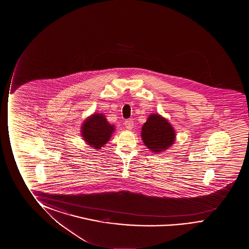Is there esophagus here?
<instances>
[{
    "label": "esophagus",
    "mask_w": 249,
    "mask_h": 249,
    "mask_svg": "<svg viewBox=\"0 0 249 249\" xmlns=\"http://www.w3.org/2000/svg\"><path fill=\"white\" fill-rule=\"evenodd\" d=\"M124 125L126 127L127 130H132L133 128V120L132 119H127L126 121L124 122Z\"/></svg>",
    "instance_id": "1"
}]
</instances>
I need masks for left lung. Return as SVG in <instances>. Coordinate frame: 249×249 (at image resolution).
<instances>
[{
	"instance_id": "8db88e82",
	"label": "left lung",
	"mask_w": 249,
	"mask_h": 249,
	"mask_svg": "<svg viewBox=\"0 0 249 249\" xmlns=\"http://www.w3.org/2000/svg\"><path fill=\"white\" fill-rule=\"evenodd\" d=\"M143 143L154 153L167 150L175 141V131L170 123L159 114H151L142 127Z\"/></svg>"
}]
</instances>
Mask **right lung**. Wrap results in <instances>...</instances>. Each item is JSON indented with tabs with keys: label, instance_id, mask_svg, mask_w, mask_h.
Listing matches in <instances>:
<instances>
[{
	"label": "right lung",
	"instance_id": "add662e5",
	"mask_svg": "<svg viewBox=\"0 0 249 249\" xmlns=\"http://www.w3.org/2000/svg\"><path fill=\"white\" fill-rule=\"evenodd\" d=\"M115 130L102 113H93L86 119L82 126L83 140L92 148L100 149L107 142Z\"/></svg>",
	"mask_w": 249,
	"mask_h": 249
}]
</instances>
